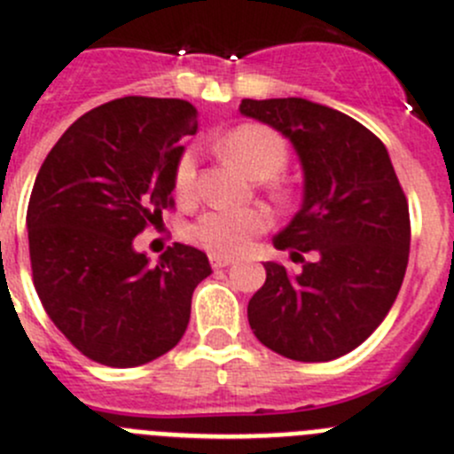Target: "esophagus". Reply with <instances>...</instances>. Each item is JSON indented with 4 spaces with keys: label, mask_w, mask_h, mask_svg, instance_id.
Returning <instances> with one entry per match:
<instances>
[{
    "label": "esophagus",
    "mask_w": 454,
    "mask_h": 454,
    "mask_svg": "<svg viewBox=\"0 0 454 454\" xmlns=\"http://www.w3.org/2000/svg\"><path fill=\"white\" fill-rule=\"evenodd\" d=\"M211 268H227V265H231L234 263V259H231V256H218V254H211Z\"/></svg>",
    "instance_id": "esophagus-1"
}]
</instances>
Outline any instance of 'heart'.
<instances>
[{
    "mask_svg": "<svg viewBox=\"0 0 454 454\" xmlns=\"http://www.w3.org/2000/svg\"><path fill=\"white\" fill-rule=\"evenodd\" d=\"M220 151L239 164L254 180L270 182L288 164V145L284 137L259 123L234 128L220 141ZM198 161L193 153L182 155L176 168V193L189 200L195 191ZM281 195V193H278ZM268 227V214L261 209H209L191 227V239L218 256H234L243 252L249 240Z\"/></svg>",
    "mask_w": 454,
    "mask_h": 454,
    "instance_id": "b5f03b06",
    "label": "heart"
}]
</instances>
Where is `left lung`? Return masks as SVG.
<instances>
[{"mask_svg":"<svg viewBox=\"0 0 454 454\" xmlns=\"http://www.w3.org/2000/svg\"><path fill=\"white\" fill-rule=\"evenodd\" d=\"M239 110L281 132L303 170L301 207L272 239L303 265L263 263L249 326L290 360L347 356L387 317L410 256V209L387 148L356 119L306 98H243Z\"/></svg>","mask_w":454,"mask_h":454,"instance_id":"obj_1","label":"left lung"}]
</instances>
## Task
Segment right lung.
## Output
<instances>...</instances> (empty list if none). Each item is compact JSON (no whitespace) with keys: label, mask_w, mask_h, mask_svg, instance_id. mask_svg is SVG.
<instances>
[{"label":"right lung","mask_w":454,"mask_h":454,"mask_svg":"<svg viewBox=\"0 0 454 454\" xmlns=\"http://www.w3.org/2000/svg\"><path fill=\"white\" fill-rule=\"evenodd\" d=\"M198 112L182 98L123 97L67 128L33 184L27 227L33 284L82 356L139 367L184 335L205 252L176 243L155 265L132 240L173 207L182 137Z\"/></svg>","instance_id":"1"}]
</instances>
